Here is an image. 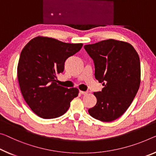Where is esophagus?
<instances>
[{
    "label": "esophagus",
    "instance_id": "esophagus-1",
    "mask_svg": "<svg viewBox=\"0 0 156 156\" xmlns=\"http://www.w3.org/2000/svg\"><path fill=\"white\" fill-rule=\"evenodd\" d=\"M80 93L81 95H87L88 94V91H81V90H80Z\"/></svg>",
    "mask_w": 156,
    "mask_h": 156
}]
</instances>
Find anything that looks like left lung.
<instances>
[{"label":"left lung","mask_w":156,"mask_h":156,"mask_svg":"<svg viewBox=\"0 0 156 156\" xmlns=\"http://www.w3.org/2000/svg\"><path fill=\"white\" fill-rule=\"evenodd\" d=\"M84 49L94 63L95 79L104 86L93 93L97 103L88 113L103 122L114 121L125 113L140 88V57L130 44L113 39Z\"/></svg>","instance_id":"obj_1"}]
</instances>
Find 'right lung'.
<instances>
[{"label":"right lung","mask_w":156,"mask_h":156,"mask_svg":"<svg viewBox=\"0 0 156 156\" xmlns=\"http://www.w3.org/2000/svg\"><path fill=\"white\" fill-rule=\"evenodd\" d=\"M47 37H36L21 52L17 76L21 92L31 110L42 119L63 115L70 102L78 96L76 88H68L57 83L66 59L82 47Z\"/></svg>","instance_id":"1"}]
</instances>
